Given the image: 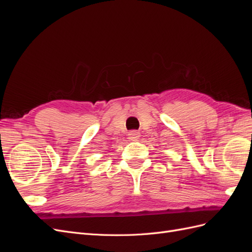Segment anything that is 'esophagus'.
<instances>
[{
  "label": "esophagus",
  "mask_w": 252,
  "mask_h": 252,
  "mask_svg": "<svg viewBox=\"0 0 252 252\" xmlns=\"http://www.w3.org/2000/svg\"><path fill=\"white\" fill-rule=\"evenodd\" d=\"M129 139L130 140H136L140 136V133L138 132V131H135V130H133V131H130L129 132Z\"/></svg>",
  "instance_id": "obj_1"
}]
</instances>
